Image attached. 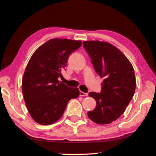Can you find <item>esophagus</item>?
I'll use <instances>...</instances> for the list:
<instances>
[{
	"label": "esophagus",
	"instance_id": "obj_1",
	"mask_svg": "<svg viewBox=\"0 0 156 156\" xmlns=\"http://www.w3.org/2000/svg\"><path fill=\"white\" fill-rule=\"evenodd\" d=\"M88 96V94L87 93H84L83 91H80V96Z\"/></svg>",
	"mask_w": 156,
	"mask_h": 156
}]
</instances>
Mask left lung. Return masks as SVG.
Listing matches in <instances>:
<instances>
[{
    "label": "left lung",
    "mask_w": 156,
    "mask_h": 156,
    "mask_svg": "<svg viewBox=\"0 0 156 156\" xmlns=\"http://www.w3.org/2000/svg\"><path fill=\"white\" fill-rule=\"evenodd\" d=\"M83 46L91 59L96 72L101 78V93L90 92L96 107L88 117L99 125H107L125 112L136 89L133 67L125 55L108 42L89 41Z\"/></svg>",
    "instance_id": "1"
}]
</instances>
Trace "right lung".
Masks as SVG:
<instances>
[{"label":"right lung","mask_w":156,"mask_h":156,"mask_svg":"<svg viewBox=\"0 0 156 156\" xmlns=\"http://www.w3.org/2000/svg\"><path fill=\"white\" fill-rule=\"evenodd\" d=\"M80 41L53 38L37 49L29 60L22 80L23 98L31 118L42 125L58 120L68 102L79 96L77 87L58 80L68 58L81 46Z\"/></svg>","instance_id":"add662e5"}]
</instances>
